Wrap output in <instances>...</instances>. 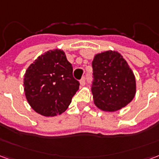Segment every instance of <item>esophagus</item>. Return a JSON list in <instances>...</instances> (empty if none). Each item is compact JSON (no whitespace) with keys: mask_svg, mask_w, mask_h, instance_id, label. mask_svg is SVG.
Masks as SVG:
<instances>
[{"mask_svg":"<svg viewBox=\"0 0 159 159\" xmlns=\"http://www.w3.org/2000/svg\"><path fill=\"white\" fill-rule=\"evenodd\" d=\"M80 84H81L82 86H84V85L86 84V78H85V77H83L82 79L80 80Z\"/></svg>","mask_w":159,"mask_h":159,"instance_id":"esophagus-1","label":"esophagus"}]
</instances>
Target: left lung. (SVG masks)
Returning <instances> with one entry per match:
<instances>
[{"label": "left lung", "mask_w": 159, "mask_h": 159, "mask_svg": "<svg viewBox=\"0 0 159 159\" xmlns=\"http://www.w3.org/2000/svg\"><path fill=\"white\" fill-rule=\"evenodd\" d=\"M92 93L97 107L116 111L133 100L135 78L126 60L117 52L107 51L96 54L93 62Z\"/></svg>", "instance_id": "obj_1"}]
</instances>
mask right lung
<instances>
[{
  "label": "right lung",
  "mask_w": 159,
  "mask_h": 159,
  "mask_svg": "<svg viewBox=\"0 0 159 159\" xmlns=\"http://www.w3.org/2000/svg\"><path fill=\"white\" fill-rule=\"evenodd\" d=\"M73 68L62 50H50L27 69L24 86L26 99L36 112L53 117L63 113L79 89Z\"/></svg>",
  "instance_id": "add662e5"
}]
</instances>
